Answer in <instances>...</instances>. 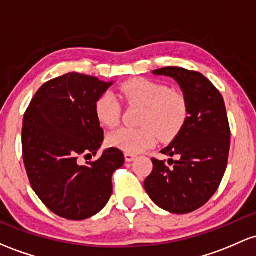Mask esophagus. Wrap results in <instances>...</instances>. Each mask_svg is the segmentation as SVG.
<instances>
[{
    "label": "esophagus",
    "instance_id": "1",
    "mask_svg": "<svg viewBox=\"0 0 256 256\" xmlns=\"http://www.w3.org/2000/svg\"><path fill=\"white\" fill-rule=\"evenodd\" d=\"M134 159H136V156H134V154H130V153H125V160L128 162H134Z\"/></svg>",
    "mask_w": 256,
    "mask_h": 256
}]
</instances>
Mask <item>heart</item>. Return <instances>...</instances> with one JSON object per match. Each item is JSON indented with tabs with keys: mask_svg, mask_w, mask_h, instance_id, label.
<instances>
[{
	"mask_svg": "<svg viewBox=\"0 0 256 256\" xmlns=\"http://www.w3.org/2000/svg\"><path fill=\"white\" fill-rule=\"evenodd\" d=\"M122 98L128 104L141 106L138 118L141 128H120L108 134L112 147L125 153L138 154L153 147L158 141H170L178 134L188 118L186 97L171 91L168 85L148 78H132L120 87ZM94 113L102 125L114 128L120 120V103L112 92L97 100Z\"/></svg>",
	"mask_w": 256,
	"mask_h": 256,
	"instance_id": "b5f03b06",
	"label": "heart"
}]
</instances>
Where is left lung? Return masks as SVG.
I'll use <instances>...</instances> for the list:
<instances>
[{
	"label": "left lung",
	"instance_id": "8db88e82",
	"mask_svg": "<svg viewBox=\"0 0 256 256\" xmlns=\"http://www.w3.org/2000/svg\"><path fill=\"white\" fill-rule=\"evenodd\" d=\"M152 74L178 82L187 100L188 118L162 150L178 159H169L168 164L152 159L153 171L146 178L144 190L162 209L188 214L212 198L226 171L231 140L226 106L218 88L200 72L166 66Z\"/></svg>",
	"mask_w": 256,
	"mask_h": 256
}]
</instances>
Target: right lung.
<instances>
[{
  "label": "right lung",
  "mask_w": 256,
  "mask_h": 256,
  "mask_svg": "<svg viewBox=\"0 0 256 256\" xmlns=\"http://www.w3.org/2000/svg\"><path fill=\"white\" fill-rule=\"evenodd\" d=\"M113 84L68 72L44 84L25 112L22 144L28 178L42 203L60 218L78 221L100 212L113 192V172L125 162L118 148H106L87 165L78 162L102 146L94 104Z\"/></svg>",
  "instance_id": "add662e5"
}]
</instances>
